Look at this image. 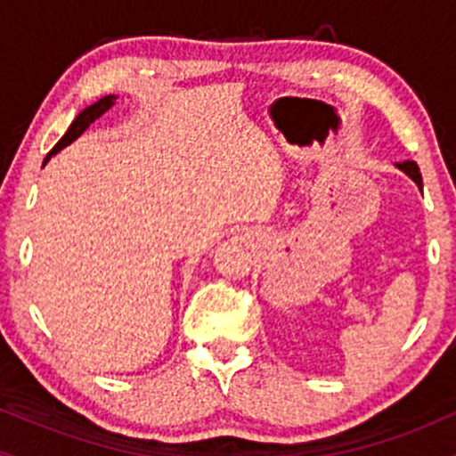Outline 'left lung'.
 <instances>
[{
    "label": "left lung",
    "instance_id": "obj_1",
    "mask_svg": "<svg viewBox=\"0 0 456 456\" xmlns=\"http://www.w3.org/2000/svg\"><path fill=\"white\" fill-rule=\"evenodd\" d=\"M399 169L405 171L407 175L411 177L413 182H416L418 186H422V175H420V169H418V165L413 160H405V162H399Z\"/></svg>",
    "mask_w": 456,
    "mask_h": 456
}]
</instances>
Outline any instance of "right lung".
Masks as SVG:
<instances>
[{
	"label": "right lung",
	"mask_w": 456,
	"mask_h": 456,
	"mask_svg": "<svg viewBox=\"0 0 456 456\" xmlns=\"http://www.w3.org/2000/svg\"><path fill=\"white\" fill-rule=\"evenodd\" d=\"M113 101H115V96H104V98H101V101H98V102H94L92 107H87L86 111L78 113L75 122L70 124V128L66 130L64 137H61L60 141H57L55 148L49 151V156H46V160H49L51 156H53V154H57V151H60L61 148H66L68 143H72V141H75V139L78 137V134L83 133V130H86L87 126H90V124L94 122V119H98L104 111H109V109H111Z\"/></svg>",
	"instance_id": "right-lung-1"
}]
</instances>
